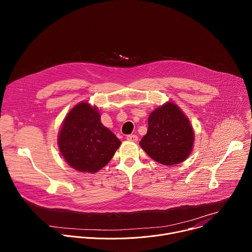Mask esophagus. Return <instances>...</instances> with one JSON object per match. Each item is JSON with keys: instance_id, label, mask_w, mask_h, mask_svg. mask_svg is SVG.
I'll return each instance as SVG.
<instances>
[{"instance_id": "esophagus-1", "label": "esophagus", "mask_w": 252, "mask_h": 252, "mask_svg": "<svg viewBox=\"0 0 252 252\" xmlns=\"http://www.w3.org/2000/svg\"><path fill=\"white\" fill-rule=\"evenodd\" d=\"M126 139H127V140H129V141H133V142H135V141H137L138 136H137V135H135V134H129V135H126Z\"/></svg>"}]
</instances>
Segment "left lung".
<instances>
[{"label": "left lung", "mask_w": 252, "mask_h": 252, "mask_svg": "<svg viewBox=\"0 0 252 252\" xmlns=\"http://www.w3.org/2000/svg\"><path fill=\"white\" fill-rule=\"evenodd\" d=\"M147 134L139 141L150 158L163 165L185 161L192 152L194 131L189 118L171 101L151 113Z\"/></svg>", "instance_id": "1"}]
</instances>
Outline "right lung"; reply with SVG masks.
Instances as JSON below:
<instances>
[{"label":"right lung","mask_w":252,"mask_h":252,"mask_svg":"<svg viewBox=\"0 0 252 252\" xmlns=\"http://www.w3.org/2000/svg\"><path fill=\"white\" fill-rule=\"evenodd\" d=\"M121 143L101 124L96 106L87 101L79 102L68 112L58 135L60 152L67 164L89 173L109 163Z\"/></svg>","instance_id":"1"}]
</instances>
